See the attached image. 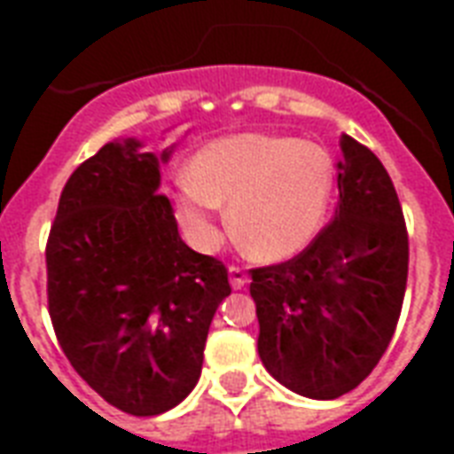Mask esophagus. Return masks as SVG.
<instances>
[{
	"instance_id": "obj_1",
	"label": "esophagus",
	"mask_w": 454,
	"mask_h": 454,
	"mask_svg": "<svg viewBox=\"0 0 454 454\" xmlns=\"http://www.w3.org/2000/svg\"><path fill=\"white\" fill-rule=\"evenodd\" d=\"M228 279H231V286H233V289H243V286L247 285V272L243 267L231 265L228 267Z\"/></svg>"
}]
</instances>
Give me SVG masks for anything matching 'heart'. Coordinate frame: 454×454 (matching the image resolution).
I'll use <instances>...</instances> for the list:
<instances>
[{
	"mask_svg": "<svg viewBox=\"0 0 454 454\" xmlns=\"http://www.w3.org/2000/svg\"><path fill=\"white\" fill-rule=\"evenodd\" d=\"M335 184L328 150L286 136L240 133L208 143L177 179V216L201 247L216 243L218 211L247 255L279 262L301 253L324 228Z\"/></svg>",
	"mask_w": 454,
	"mask_h": 454,
	"instance_id": "b5f03b06",
	"label": "heart"
}]
</instances>
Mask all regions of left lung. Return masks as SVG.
<instances>
[{
	"label": "left lung",
	"mask_w": 454,
	"mask_h": 454,
	"mask_svg": "<svg viewBox=\"0 0 454 454\" xmlns=\"http://www.w3.org/2000/svg\"><path fill=\"white\" fill-rule=\"evenodd\" d=\"M338 207L299 255L250 270L265 370L309 399H338L377 367L399 324L409 233L380 158L340 138Z\"/></svg>",
	"instance_id": "8db88e82"
}]
</instances>
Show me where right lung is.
I'll list each match as a JSON object with an SVG mask.
<instances>
[{"label":"right lung","mask_w":454,"mask_h":454,"mask_svg":"<svg viewBox=\"0 0 454 454\" xmlns=\"http://www.w3.org/2000/svg\"><path fill=\"white\" fill-rule=\"evenodd\" d=\"M106 143L74 169L45 246L48 311L74 372L130 416L175 409L197 387L228 270L179 238L158 194L172 148Z\"/></svg>","instance_id":"1"}]
</instances>
